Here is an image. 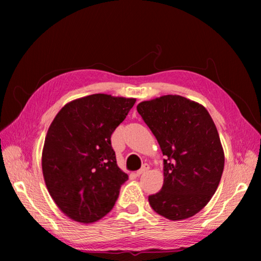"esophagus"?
I'll list each match as a JSON object with an SVG mask.
<instances>
[{"label":"esophagus","instance_id":"34e87169","mask_svg":"<svg viewBox=\"0 0 261 261\" xmlns=\"http://www.w3.org/2000/svg\"><path fill=\"white\" fill-rule=\"evenodd\" d=\"M148 169H149V165H148V164H145V165H143L142 167H141L139 170L137 171V173H136V176H140V175H142L143 173H146V171H147Z\"/></svg>","mask_w":261,"mask_h":261}]
</instances>
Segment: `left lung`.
I'll use <instances>...</instances> for the list:
<instances>
[{"instance_id": "obj_1", "label": "left lung", "mask_w": 261, "mask_h": 261, "mask_svg": "<svg viewBox=\"0 0 261 261\" xmlns=\"http://www.w3.org/2000/svg\"><path fill=\"white\" fill-rule=\"evenodd\" d=\"M137 110L159 143L164 159L162 191L148 197L154 212L171 221L198 213L218 188L224 152L203 105L179 95L141 102Z\"/></svg>"}]
</instances>
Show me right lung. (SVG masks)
Segmentation results:
<instances>
[{
    "instance_id": "obj_1",
    "label": "right lung",
    "mask_w": 261,
    "mask_h": 261,
    "mask_svg": "<svg viewBox=\"0 0 261 261\" xmlns=\"http://www.w3.org/2000/svg\"><path fill=\"white\" fill-rule=\"evenodd\" d=\"M135 103L136 98L93 94L66 104L49 126L43 178L71 220L92 223L113 208L127 175L116 165L111 136Z\"/></svg>"
}]
</instances>
